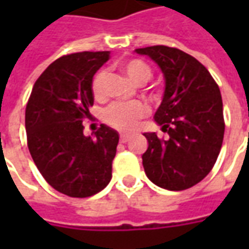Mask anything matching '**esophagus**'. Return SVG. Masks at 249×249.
Returning a JSON list of instances; mask_svg holds the SVG:
<instances>
[{"mask_svg":"<svg viewBox=\"0 0 249 249\" xmlns=\"http://www.w3.org/2000/svg\"><path fill=\"white\" fill-rule=\"evenodd\" d=\"M129 140H130L129 135H121V136H120V141H121V142H128Z\"/></svg>","mask_w":249,"mask_h":249,"instance_id":"1","label":"esophagus"}]
</instances>
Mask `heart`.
I'll use <instances>...</instances> for the list:
<instances>
[{"label": "heart", "mask_w": 249, "mask_h": 249, "mask_svg": "<svg viewBox=\"0 0 249 249\" xmlns=\"http://www.w3.org/2000/svg\"><path fill=\"white\" fill-rule=\"evenodd\" d=\"M120 68L126 76L136 84H144L152 76L151 68L141 60H125L120 62ZM105 81H107V71H100L94 76L92 84L93 94L97 98H101L105 94ZM146 108L141 103H116L107 110L105 120L109 125L123 132H130L137 126V121L144 117Z\"/></svg>", "instance_id": "1"}]
</instances>
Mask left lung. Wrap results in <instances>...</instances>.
<instances>
[{"label": "left lung", "mask_w": 249, "mask_h": 249, "mask_svg": "<svg viewBox=\"0 0 249 249\" xmlns=\"http://www.w3.org/2000/svg\"><path fill=\"white\" fill-rule=\"evenodd\" d=\"M135 52L156 62L164 77L153 119L169 139L144 133L146 178L168 191L188 189L211 172L221 149L225 126L220 89L207 68L180 49L156 45Z\"/></svg>", "instance_id": "left-lung-1"}]
</instances>
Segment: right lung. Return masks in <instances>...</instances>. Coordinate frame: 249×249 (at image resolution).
<instances>
[{
    "label": "right lung",
    "mask_w": 249,
    "mask_h": 249,
    "mask_svg": "<svg viewBox=\"0 0 249 249\" xmlns=\"http://www.w3.org/2000/svg\"><path fill=\"white\" fill-rule=\"evenodd\" d=\"M109 52L64 56L36 81L25 112L28 148L40 173L58 192L89 197L112 178L119 132L103 124L84 136L90 117L93 76L109 60Z\"/></svg>",
    "instance_id": "obj_1"
}]
</instances>
